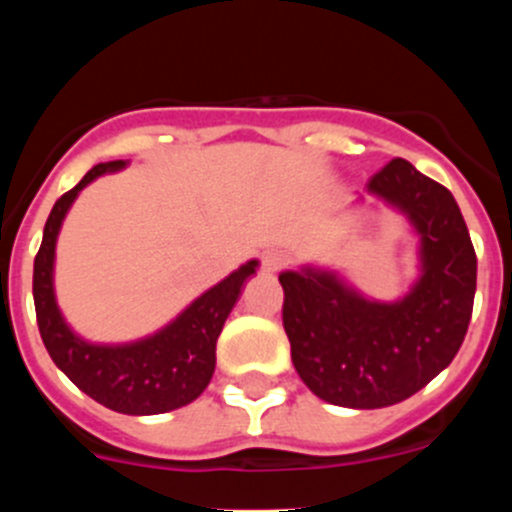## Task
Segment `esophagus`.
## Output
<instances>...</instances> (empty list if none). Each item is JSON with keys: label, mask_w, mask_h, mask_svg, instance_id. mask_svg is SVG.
<instances>
[{"label": "esophagus", "mask_w": 512, "mask_h": 512, "mask_svg": "<svg viewBox=\"0 0 512 512\" xmlns=\"http://www.w3.org/2000/svg\"><path fill=\"white\" fill-rule=\"evenodd\" d=\"M287 262H289L287 252L267 250L265 255H262V270H265V272H280V270H285Z\"/></svg>", "instance_id": "34e87169"}]
</instances>
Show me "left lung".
<instances>
[{
  "instance_id": "1",
  "label": "left lung",
  "mask_w": 512,
  "mask_h": 512,
  "mask_svg": "<svg viewBox=\"0 0 512 512\" xmlns=\"http://www.w3.org/2000/svg\"><path fill=\"white\" fill-rule=\"evenodd\" d=\"M421 235V280L394 304L369 302L329 272H282V324L312 394L384 409L421 391L461 349L476 297V250L451 190L394 158L366 183Z\"/></svg>"
}]
</instances>
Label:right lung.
<instances>
[{"label": "right lung", "mask_w": 512, "mask_h": 512, "mask_svg": "<svg viewBox=\"0 0 512 512\" xmlns=\"http://www.w3.org/2000/svg\"><path fill=\"white\" fill-rule=\"evenodd\" d=\"M123 168V160L98 163L79 185L61 195L44 225V240L34 257V307L41 339L54 364L84 394L106 409L128 416H153L180 409L198 399L215 371V344L223 324L240 297L242 282L255 272L247 262L220 285L195 299L173 324L153 337L123 347H98L76 337L66 327L54 299V247L64 215L81 188Z\"/></svg>", "instance_id": "right-lung-1"}]
</instances>
